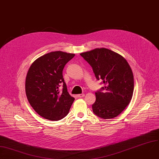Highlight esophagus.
<instances>
[{"label":"esophagus","mask_w":159,"mask_h":159,"mask_svg":"<svg viewBox=\"0 0 159 159\" xmlns=\"http://www.w3.org/2000/svg\"><path fill=\"white\" fill-rule=\"evenodd\" d=\"M84 96H85L84 94H77V98H82V97H84Z\"/></svg>","instance_id":"esophagus-1"}]
</instances>
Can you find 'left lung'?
Segmentation results:
<instances>
[{
	"label": "left lung",
	"mask_w": 159,
	"mask_h": 159,
	"mask_svg": "<svg viewBox=\"0 0 159 159\" xmlns=\"http://www.w3.org/2000/svg\"><path fill=\"white\" fill-rule=\"evenodd\" d=\"M80 55L92 67L96 79L105 84L95 93L94 113L104 119L116 117L133 97L134 77L131 67L122 56L106 48H96Z\"/></svg>",
	"instance_id": "8db88e82"
}]
</instances>
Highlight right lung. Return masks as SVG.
I'll list each match as a JSON object with an SVG mask.
<instances>
[{"instance_id": "obj_1", "label": "right lung", "mask_w": 159, "mask_h": 159, "mask_svg": "<svg viewBox=\"0 0 159 159\" xmlns=\"http://www.w3.org/2000/svg\"><path fill=\"white\" fill-rule=\"evenodd\" d=\"M74 56V54L62 51L51 52L39 57L28 70L25 81L26 97L42 117L57 121L68 113L75 98L67 91L63 70Z\"/></svg>"}]
</instances>
